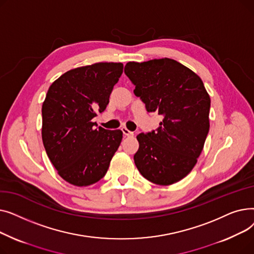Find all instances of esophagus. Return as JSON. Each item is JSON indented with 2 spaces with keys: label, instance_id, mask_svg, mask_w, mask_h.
I'll return each instance as SVG.
<instances>
[{
  "label": "esophagus",
  "instance_id": "1",
  "mask_svg": "<svg viewBox=\"0 0 254 254\" xmlns=\"http://www.w3.org/2000/svg\"><path fill=\"white\" fill-rule=\"evenodd\" d=\"M122 130H123L124 135H125L126 137H132V136H134V132L130 131V130H129V129H127V127H123V128H122Z\"/></svg>",
  "mask_w": 254,
  "mask_h": 254
}]
</instances>
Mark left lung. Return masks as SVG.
Listing matches in <instances>:
<instances>
[{
	"instance_id": "left-lung-1",
	"label": "left lung",
	"mask_w": 254,
	"mask_h": 254,
	"mask_svg": "<svg viewBox=\"0 0 254 254\" xmlns=\"http://www.w3.org/2000/svg\"><path fill=\"white\" fill-rule=\"evenodd\" d=\"M125 73L146 110L164 117L155 130L137 136L136 167L155 184L176 183L195 166L210 127L211 101L202 79L167 58L129 62Z\"/></svg>"
}]
</instances>
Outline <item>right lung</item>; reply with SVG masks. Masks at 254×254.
<instances>
[{
  "label": "right lung",
  "mask_w": 254,
  "mask_h": 254,
  "mask_svg": "<svg viewBox=\"0 0 254 254\" xmlns=\"http://www.w3.org/2000/svg\"><path fill=\"white\" fill-rule=\"evenodd\" d=\"M123 70L122 63H97L65 72L50 85L42 106V140L66 182L91 185L108 171L123 131L96 127L91 119L106 109Z\"/></svg>",
  "instance_id": "obj_1"
}]
</instances>
